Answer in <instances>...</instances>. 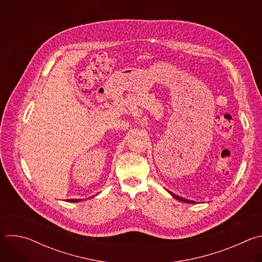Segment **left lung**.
<instances>
[{
	"label": "left lung",
	"mask_w": 262,
	"mask_h": 262,
	"mask_svg": "<svg viewBox=\"0 0 262 262\" xmlns=\"http://www.w3.org/2000/svg\"><path fill=\"white\" fill-rule=\"evenodd\" d=\"M174 198H176L177 200H179V201H182V202H185V203H192V204H194L195 203V201H192V200H188V199H184V198H181V197H179V196H177V195H175V194H173V193H170Z\"/></svg>",
	"instance_id": "left-lung-1"
}]
</instances>
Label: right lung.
Wrapping results in <instances>:
<instances>
[{
  "instance_id": "obj_1",
  "label": "right lung",
  "mask_w": 262,
  "mask_h": 262,
  "mask_svg": "<svg viewBox=\"0 0 262 262\" xmlns=\"http://www.w3.org/2000/svg\"><path fill=\"white\" fill-rule=\"evenodd\" d=\"M82 201V199H68L67 202H79Z\"/></svg>"
}]
</instances>
